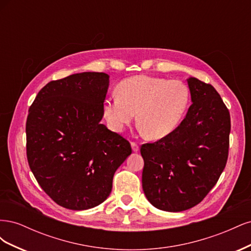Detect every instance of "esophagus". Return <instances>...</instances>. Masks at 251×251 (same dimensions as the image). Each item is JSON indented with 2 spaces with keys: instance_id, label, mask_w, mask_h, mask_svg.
Wrapping results in <instances>:
<instances>
[{
  "instance_id": "esophagus-1",
  "label": "esophagus",
  "mask_w": 251,
  "mask_h": 251,
  "mask_svg": "<svg viewBox=\"0 0 251 251\" xmlns=\"http://www.w3.org/2000/svg\"><path fill=\"white\" fill-rule=\"evenodd\" d=\"M131 147H132V150H133V151H135V153H137V151H139V147H138V144H137V143H135V142H131Z\"/></svg>"
}]
</instances>
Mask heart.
<instances>
[{
  "label": "heart",
  "mask_w": 251,
  "mask_h": 251,
  "mask_svg": "<svg viewBox=\"0 0 251 251\" xmlns=\"http://www.w3.org/2000/svg\"><path fill=\"white\" fill-rule=\"evenodd\" d=\"M189 100V90L182 81L137 75L121 81L118 94L104 98L102 112L108 126L116 133L131 125L137 113L141 131L149 139L159 140L177 130Z\"/></svg>",
  "instance_id": "b5f03b06"
}]
</instances>
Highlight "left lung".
I'll return each mask as SVG.
<instances>
[{
  "instance_id": "obj_1",
  "label": "left lung",
  "mask_w": 251,
  "mask_h": 251,
  "mask_svg": "<svg viewBox=\"0 0 251 251\" xmlns=\"http://www.w3.org/2000/svg\"><path fill=\"white\" fill-rule=\"evenodd\" d=\"M192 105L177 130L142 144V188L149 202L171 212L199 204L225 168L230 115L216 89L195 77L186 79Z\"/></svg>"
}]
</instances>
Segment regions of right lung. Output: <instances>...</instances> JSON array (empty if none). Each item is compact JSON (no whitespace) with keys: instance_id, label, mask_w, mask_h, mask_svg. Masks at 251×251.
<instances>
[{"instance_id":"add662e5","label":"right lung","mask_w":251,"mask_h":251,"mask_svg":"<svg viewBox=\"0 0 251 251\" xmlns=\"http://www.w3.org/2000/svg\"><path fill=\"white\" fill-rule=\"evenodd\" d=\"M102 72H82L48 82L29 109L27 159L36 181L60 206L85 210L112 191L131 144L100 124L110 85Z\"/></svg>"}]
</instances>
